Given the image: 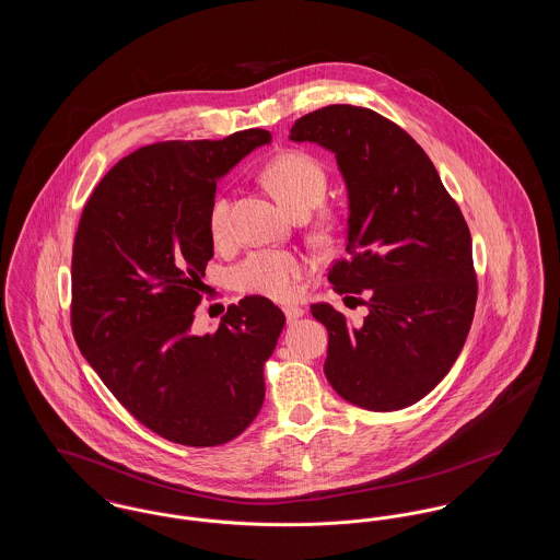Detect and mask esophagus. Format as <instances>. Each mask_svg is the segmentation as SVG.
Listing matches in <instances>:
<instances>
[{
    "mask_svg": "<svg viewBox=\"0 0 560 560\" xmlns=\"http://www.w3.org/2000/svg\"><path fill=\"white\" fill-rule=\"evenodd\" d=\"M283 313H285V319L293 323L295 319H300L302 315H304V311L300 308V306H295V304H288V306H283Z\"/></svg>",
    "mask_w": 560,
    "mask_h": 560,
    "instance_id": "esophagus-1",
    "label": "esophagus"
}]
</instances>
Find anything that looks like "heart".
Returning a JSON list of instances; mask_svg holds the SVG:
<instances>
[{
    "label": "heart",
    "mask_w": 560,
    "mask_h": 560,
    "mask_svg": "<svg viewBox=\"0 0 560 560\" xmlns=\"http://www.w3.org/2000/svg\"><path fill=\"white\" fill-rule=\"evenodd\" d=\"M268 185L279 201L293 213L311 212L325 199L327 174L319 160L304 151H285L265 170ZM208 229L213 241L231 235V199L218 192L208 210ZM306 256L290 249H260L249 254L235 268L240 290L272 300H290L298 292L300 279L308 272Z\"/></svg>",
    "instance_id": "1"
}]
</instances>
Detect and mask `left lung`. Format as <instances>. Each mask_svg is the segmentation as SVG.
Segmentation results:
<instances>
[{
    "mask_svg": "<svg viewBox=\"0 0 560 560\" xmlns=\"http://www.w3.org/2000/svg\"><path fill=\"white\" fill-rule=\"evenodd\" d=\"M290 138L336 155L348 190L347 256L327 279L338 293L368 295L359 298L370 311L361 327L325 302L311 306L329 334L325 375L357 407H409L447 375L470 331L468 224L424 149L372 108L313 110Z\"/></svg>",
    "mask_w": 560,
    "mask_h": 560,
    "instance_id": "1",
    "label": "left lung"
}]
</instances>
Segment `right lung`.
Returning <instances> with one entry per match:
<instances>
[{
  "mask_svg": "<svg viewBox=\"0 0 560 560\" xmlns=\"http://www.w3.org/2000/svg\"><path fill=\"white\" fill-rule=\"evenodd\" d=\"M267 130L167 140L117 161L83 206L71 262L81 354L142 427L188 447L233 441L265 400V363L285 315L262 295L195 334L213 240L215 183Z\"/></svg>",
  "mask_w": 560,
  "mask_h": 560,
  "instance_id": "obj_1",
  "label": "right lung"
}]
</instances>
